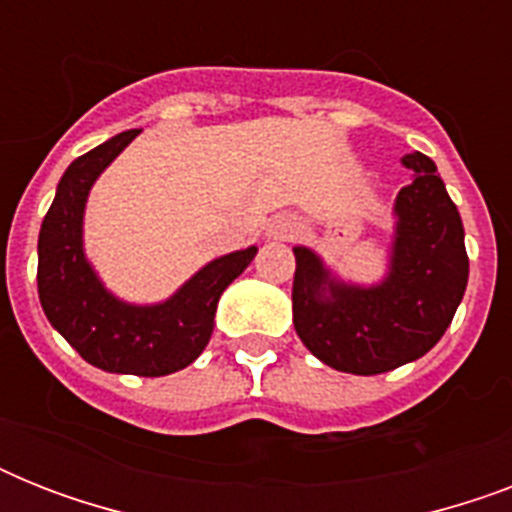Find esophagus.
Listing matches in <instances>:
<instances>
[{"mask_svg": "<svg viewBox=\"0 0 512 512\" xmlns=\"http://www.w3.org/2000/svg\"><path fill=\"white\" fill-rule=\"evenodd\" d=\"M268 239L273 241H289L295 239L297 233H300V223H297V217L292 215H276L268 223Z\"/></svg>", "mask_w": 512, "mask_h": 512, "instance_id": "1", "label": "esophagus"}]
</instances>
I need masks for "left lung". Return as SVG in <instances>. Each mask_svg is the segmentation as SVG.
Wrapping results in <instances>:
<instances>
[{"instance_id":"left-lung-1","label":"left lung","mask_w":512,"mask_h":512,"mask_svg":"<svg viewBox=\"0 0 512 512\" xmlns=\"http://www.w3.org/2000/svg\"><path fill=\"white\" fill-rule=\"evenodd\" d=\"M412 183L393 204L388 271L377 284L340 279L319 252L295 247L292 321L303 345L337 372L382 374L425 356L468 287L465 228L436 164L401 159Z\"/></svg>"}]
</instances>
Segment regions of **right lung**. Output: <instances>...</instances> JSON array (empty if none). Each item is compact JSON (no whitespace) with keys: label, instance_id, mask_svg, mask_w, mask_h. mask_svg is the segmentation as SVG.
<instances>
[{"label":"right lung","instance_id":"right-lung-1","mask_svg":"<svg viewBox=\"0 0 512 512\" xmlns=\"http://www.w3.org/2000/svg\"><path fill=\"white\" fill-rule=\"evenodd\" d=\"M114 135L68 164L39 231V303L55 332L103 372L164 377L193 364L215 329L217 300L239 279L257 247L209 260L162 303L138 305L116 297L84 252V209L95 180L138 138Z\"/></svg>","mask_w":512,"mask_h":512}]
</instances>
